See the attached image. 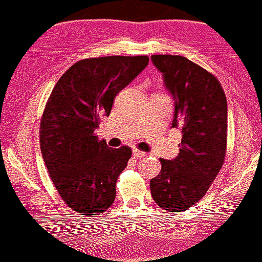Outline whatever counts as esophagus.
Returning a JSON list of instances; mask_svg holds the SVG:
<instances>
[{
  "label": "esophagus",
  "mask_w": 262,
  "mask_h": 262,
  "mask_svg": "<svg viewBox=\"0 0 262 262\" xmlns=\"http://www.w3.org/2000/svg\"><path fill=\"white\" fill-rule=\"evenodd\" d=\"M133 155H134V157H137V158H142L146 156V152L138 150V148H133Z\"/></svg>",
  "instance_id": "obj_1"
}]
</instances>
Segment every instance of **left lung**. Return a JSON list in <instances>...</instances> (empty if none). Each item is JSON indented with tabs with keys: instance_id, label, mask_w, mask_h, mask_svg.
Listing matches in <instances>:
<instances>
[{
	"instance_id": "obj_1",
	"label": "left lung",
	"mask_w": 262,
	"mask_h": 262,
	"mask_svg": "<svg viewBox=\"0 0 262 262\" xmlns=\"http://www.w3.org/2000/svg\"><path fill=\"white\" fill-rule=\"evenodd\" d=\"M174 100L171 128H180V152L161 158V173L151 179L154 201L179 213L207 193L223 167L227 141V101L220 82L200 65L180 55H152Z\"/></svg>"
}]
</instances>
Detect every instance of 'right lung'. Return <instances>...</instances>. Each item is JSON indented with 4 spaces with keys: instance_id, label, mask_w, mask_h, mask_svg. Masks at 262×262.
Here are the masks:
<instances>
[{
    "instance_id": "add662e5",
    "label": "right lung",
    "mask_w": 262,
    "mask_h": 262,
    "mask_svg": "<svg viewBox=\"0 0 262 262\" xmlns=\"http://www.w3.org/2000/svg\"><path fill=\"white\" fill-rule=\"evenodd\" d=\"M148 64L147 55L77 61L53 88L41 120L39 144L59 194L85 216L114 203L116 183L130 158L128 146L111 148L94 134L116 95Z\"/></svg>"
}]
</instances>
